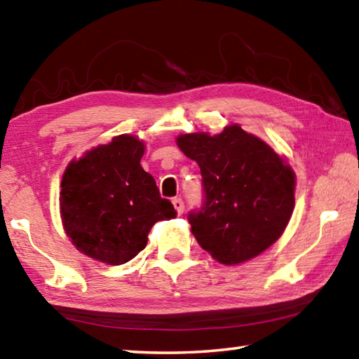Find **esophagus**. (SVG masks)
Wrapping results in <instances>:
<instances>
[{"mask_svg": "<svg viewBox=\"0 0 359 359\" xmlns=\"http://www.w3.org/2000/svg\"><path fill=\"white\" fill-rule=\"evenodd\" d=\"M172 204H174L175 210H177V215H182V214H184L185 205H184V201H182V198H174V199H172Z\"/></svg>", "mask_w": 359, "mask_h": 359, "instance_id": "esophagus-1", "label": "esophagus"}]
</instances>
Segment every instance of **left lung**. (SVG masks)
Segmentation results:
<instances>
[{
    "instance_id": "left-lung-1",
    "label": "left lung",
    "mask_w": 359,
    "mask_h": 359,
    "mask_svg": "<svg viewBox=\"0 0 359 359\" xmlns=\"http://www.w3.org/2000/svg\"><path fill=\"white\" fill-rule=\"evenodd\" d=\"M177 145L201 169L204 204L188 222L212 258L241 264L280 238L294 209L296 175L271 145L236 123L214 136L180 135Z\"/></svg>"
}]
</instances>
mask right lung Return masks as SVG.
<instances>
[{"label": "right lung", "mask_w": 359, "mask_h": 359, "mask_svg": "<svg viewBox=\"0 0 359 359\" xmlns=\"http://www.w3.org/2000/svg\"><path fill=\"white\" fill-rule=\"evenodd\" d=\"M144 150L139 137L120 135L66 166L60 214L79 252L111 266L128 263L147 245L156 222L175 217L141 166Z\"/></svg>", "instance_id": "obj_1"}]
</instances>
